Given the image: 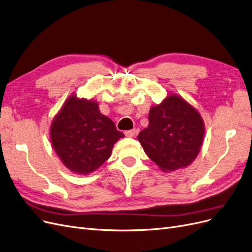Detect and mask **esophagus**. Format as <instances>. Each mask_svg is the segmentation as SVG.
Returning a JSON list of instances; mask_svg holds the SVG:
<instances>
[{"label":"esophagus","mask_w":252,"mask_h":252,"mask_svg":"<svg viewBox=\"0 0 252 252\" xmlns=\"http://www.w3.org/2000/svg\"><path fill=\"white\" fill-rule=\"evenodd\" d=\"M136 133H137V131H136L135 128L128 129V131H126V132H125V134H126V137H134V136L136 135Z\"/></svg>","instance_id":"esophagus-1"}]
</instances>
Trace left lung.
I'll use <instances>...</instances> for the list:
<instances>
[{
    "label": "left lung",
    "mask_w": 252,
    "mask_h": 252,
    "mask_svg": "<svg viewBox=\"0 0 252 252\" xmlns=\"http://www.w3.org/2000/svg\"><path fill=\"white\" fill-rule=\"evenodd\" d=\"M204 133V121L196 108L181 96L169 94L151 108L149 126L137 138L161 170L174 172L197 158Z\"/></svg>",
    "instance_id": "1"
}]
</instances>
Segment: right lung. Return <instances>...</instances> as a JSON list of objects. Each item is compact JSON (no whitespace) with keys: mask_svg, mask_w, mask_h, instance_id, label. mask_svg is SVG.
Masks as SVG:
<instances>
[{"mask_svg":"<svg viewBox=\"0 0 252 252\" xmlns=\"http://www.w3.org/2000/svg\"><path fill=\"white\" fill-rule=\"evenodd\" d=\"M124 133L102 115L93 99L71 95L52 120L50 140L59 158L71 172L88 175L107 161Z\"/></svg>","mask_w":252,"mask_h":252,"instance_id":"right-lung-1","label":"right lung"}]
</instances>
